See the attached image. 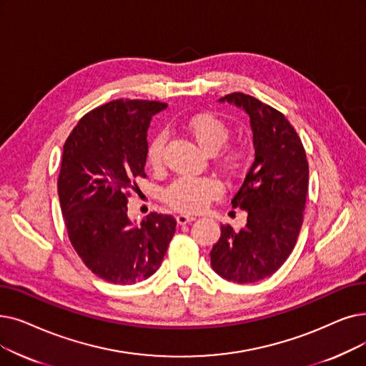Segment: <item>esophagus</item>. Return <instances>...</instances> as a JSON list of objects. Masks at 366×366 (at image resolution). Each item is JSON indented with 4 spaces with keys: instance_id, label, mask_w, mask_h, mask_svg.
Instances as JSON below:
<instances>
[{
    "instance_id": "esophagus-1",
    "label": "esophagus",
    "mask_w": 366,
    "mask_h": 366,
    "mask_svg": "<svg viewBox=\"0 0 366 366\" xmlns=\"http://www.w3.org/2000/svg\"><path fill=\"white\" fill-rule=\"evenodd\" d=\"M196 219V217H193V215H187V214H179L178 217H177V221H178V224H187V222H192V221H194Z\"/></svg>"
}]
</instances>
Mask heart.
I'll return each mask as SVG.
<instances>
[{"mask_svg":"<svg viewBox=\"0 0 366 366\" xmlns=\"http://www.w3.org/2000/svg\"><path fill=\"white\" fill-rule=\"evenodd\" d=\"M185 130L193 136L197 144L208 152H216L219 163L230 173H239L248 160L247 149L242 145H226L230 139V127L209 114L194 115L184 124ZM166 136L155 134L147 148V162L151 167H160L163 163V151ZM221 181L215 177H192L184 174L174 179L164 189V200L173 209L182 212H199L212 200L222 194Z\"/></svg>","mask_w":366,"mask_h":366,"instance_id":"1","label":"heart"}]
</instances>
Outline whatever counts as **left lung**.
Here are the masks:
<instances>
[{
	"label": "left lung",
	"instance_id": "left-lung-1",
	"mask_svg": "<svg viewBox=\"0 0 366 366\" xmlns=\"http://www.w3.org/2000/svg\"><path fill=\"white\" fill-rule=\"evenodd\" d=\"M219 102L249 115L256 158L232 199L233 208L247 211V224L241 230L221 226L211 264L229 281L256 282L275 274L296 245L308 194V160L300 137L280 110L242 92Z\"/></svg>",
	"mask_w": 366,
	"mask_h": 366
}]
</instances>
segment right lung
<instances>
[{
	"instance_id": "obj_1",
	"label": "right lung",
	"mask_w": 366,
	"mask_h": 366,
	"mask_svg": "<svg viewBox=\"0 0 366 366\" xmlns=\"http://www.w3.org/2000/svg\"><path fill=\"white\" fill-rule=\"evenodd\" d=\"M166 103L119 99L92 109L67 137L58 196L69 239L92 274L134 284L160 267L177 230L172 215L151 212L133 226L127 199L147 178V132Z\"/></svg>"
}]
</instances>
